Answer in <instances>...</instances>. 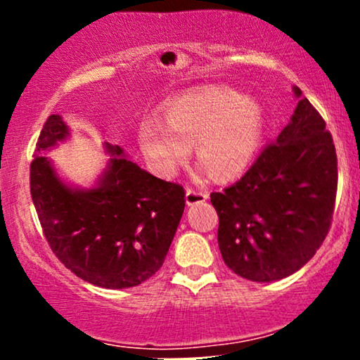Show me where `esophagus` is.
<instances>
[{
  "instance_id": "esophagus-1",
  "label": "esophagus",
  "mask_w": 360,
  "mask_h": 360,
  "mask_svg": "<svg viewBox=\"0 0 360 360\" xmlns=\"http://www.w3.org/2000/svg\"><path fill=\"white\" fill-rule=\"evenodd\" d=\"M206 200H208V191H200V189H193V188L186 189V203L189 206L196 203H203Z\"/></svg>"
}]
</instances>
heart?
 <instances>
[{"mask_svg":"<svg viewBox=\"0 0 360 360\" xmlns=\"http://www.w3.org/2000/svg\"><path fill=\"white\" fill-rule=\"evenodd\" d=\"M164 125L147 120L139 128V142L150 166L172 174L188 159L194 143L196 157L217 179H230L249 166L262 137L264 115L259 103L243 100L232 89L206 88L169 101Z\"/></svg>","mask_w":360,"mask_h":360,"instance_id":"obj_1","label":"heart"}]
</instances>
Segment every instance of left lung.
I'll return each instance as SVG.
<instances>
[{
	"label": "left lung",
	"instance_id": "obj_1",
	"mask_svg": "<svg viewBox=\"0 0 360 360\" xmlns=\"http://www.w3.org/2000/svg\"><path fill=\"white\" fill-rule=\"evenodd\" d=\"M301 98V89L295 88ZM325 120L301 98L288 127L237 183L212 193L218 247L235 274L257 283L288 278L320 249L337 198V152Z\"/></svg>",
	"mask_w": 360,
	"mask_h": 360
}]
</instances>
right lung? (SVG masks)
Here are the masks:
<instances>
[{"label":"right lung","instance_id":"add662e5","mask_svg":"<svg viewBox=\"0 0 360 360\" xmlns=\"http://www.w3.org/2000/svg\"><path fill=\"white\" fill-rule=\"evenodd\" d=\"M68 135L59 115H51L37 152ZM111 155H122L108 146ZM35 152L30 194L45 240L77 278L94 286H139L164 264L183 217L184 188L148 174L125 157H113L98 188L72 191Z\"/></svg>","mask_w":360,"mask_h":360}]
</instances>
